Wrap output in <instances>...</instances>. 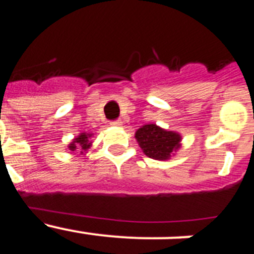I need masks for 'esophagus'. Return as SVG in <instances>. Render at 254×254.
Here are the masks:
<instances>
[{
  "label": "esophagus",
  "mask_w": 254,
  "mask_h": 254,
  "mask_svg": "<svg viewBox=\"0 0 254 254\" xmlns=\"http://www.w3.org/2000/svg\"><path fill=\"white\" fill-rule=\"evenodd\" d=\"M112 126H116V127H121V126L123 125V122L121 120H117V121H113V122L111 123Z\"/></svg>",
  "instance_id": "obj_1"
}]
</instances>
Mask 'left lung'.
<instances>
[{"label":"left lung","mask_w":254,"mask_h":254,"mask_svg":"<svg viewBox=\"0 0 254 254\" xmlns=\"http://www.w3.org/2000/svg\"><path fill=\"white\" fill-rule=\"evenodd\" d=\"M143 154L155 160H168L181 147V134L167 131L159 126L150 123L142 126L134 133Z\"/></svg>","instance_id":"obj_1"}]
</instances>
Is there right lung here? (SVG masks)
Instances as JSON below:
<instances>
[{"label": "right lung", "mask_w": 254, "mask_h": 254, "mask_svg": "<svg viewBox=\"0 0 254 254\" xmlns=\"http://www.w3.org/2000/svg\"><path fill=\"white\" fill-rule=\"evenodd\" d=\"M93 136L91 133H80L76 138H73V141L68 145V149L71 151H76V150H80V154H84L85 151L90 149L91 146V141L90 137Z\"/></svg>", "instance_id": "obj_1"}]
</instances>
